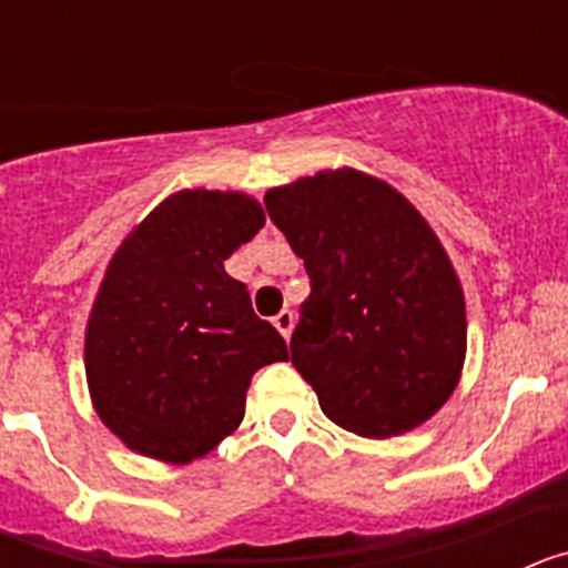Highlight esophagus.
Wrapping results in <instances>:
<instances>
[{
    "mask_svg": "<svg viewBox=\"0 0 568 568\" xmlns=\"http://www.w3.org/2000/svg\"><path fill=\"white\" fill-rule=\"evenodd\" d=\"M273 324H275V329L284 335V341H290V333H293V324H295L293 310H281V313L273 318Z\"/></svg>",
    "mask_w": 568,
    "mask_h": 568,
    "instance_id": "obj_1",
    "label": "esophagus"
}]
</instances>
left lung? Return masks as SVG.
I'll return each instance as SVG.
<instances>
[{"mask_svg": "<svg viewBox=\"0 0 568 568\" xmlns=\"http://www.w3.org/2000/svg\"><path fill=\"white\" fill-rule=\"evenodd\" d=\"M264 204L310 275L290 353L324 415L361 438L433 418L464 369L466 301L429 222L353 168L267 190Z\"/></svg>", "mask_w": 568, "mask_h": 568, "instance_id": "8db88e82", "label": "left lung"}]
</instances>
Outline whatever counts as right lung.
Here are the masks:
<instances>
[{
    "label": "right lung",
    "instance_id": "obj_1",
    "mask_svg": "<svg viewBox=\"0 0 568 568\" xmlns=\"http://www.w3.org/2000/svg\"><path fill=\"white\" fill-rule=\"evenodd\" d=\"M261 227L253 195L179 190L110 258L84 329V373L97 415L133 453L204 458L239 429L255 369L290 361L224 270Z\"/></svg>",
    "mask_w": 568,
    "mask_h": 568
}]
</instances>
